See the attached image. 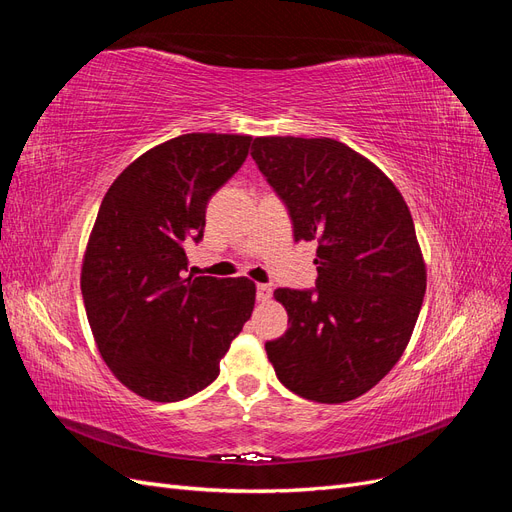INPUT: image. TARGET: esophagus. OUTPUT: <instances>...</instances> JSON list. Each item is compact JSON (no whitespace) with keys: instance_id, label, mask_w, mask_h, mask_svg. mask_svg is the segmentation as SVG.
I'll return each instance as SVG.
<instances>
[{"instance_id":"1","label":"esophagus","mask_w":512,"mask_h":512,"mask_svg":"<svg viewBox=\"0 0 512 512\" xmlns=\"http://www.w3.org/2000/svg\"><path fill=\"white\" fill-rule=\"evenodd\" d=\"M271 294H273V288L269 284H258L256 286V299L260 303H267L271 299Z\"/></svg>"}]
</instances>
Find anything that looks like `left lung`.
<instances>
[{
    "mask_svg": "<svg viewBox=\"0 0 512 512\" xmlns=\"http://www.w3.org/2000/svg\"><path fill=\"white\" fill-rule=\"evenodd\" d=\"M252 158L286 205L294 241H316L312 290L277 288L288 331L265 350L305 399L361 397L404 354L427 271L404 196L382 170L333 138L260 136Z\"/></svg>",
    "mask_w": 512,
    "mask_h": 512,
    "instance_id": "left-lung-1",
    "label": "left lung"
}]
</instances>
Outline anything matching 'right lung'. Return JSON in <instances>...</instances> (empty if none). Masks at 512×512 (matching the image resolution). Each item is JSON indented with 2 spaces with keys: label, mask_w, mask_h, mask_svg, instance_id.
Listing matches in <instances>:
<instances>
[{
  "label": "right lung",
  "mask_w": 512,
  "mask_h": 512,
  "mask_svg": "<svg viewBox=\"0 0 512 512\" xmlns=\"http://www.w3.org/2000/svg\"><path fill=\"white\" fill-rule=\"evenodd\" d=\"M250 145L241 134H181L134 160L102 198L81 271L85 312L104 363L145 399L203 391L252 316L247 277H183L185 241L203 239L209 198Z\"/></svg>",
  "instance_id": "obj_1"
}]
</instances>
